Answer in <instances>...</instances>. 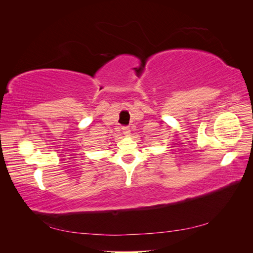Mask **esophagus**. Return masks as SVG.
<instances>
[{"instance_id":"esophagus-1","label":"esophagus","mask_w":253,"mask_h":253,"mask_svg":"<svg viewBox=\"0 0 253 253\" xmlns=\"http://www.w3.org/2000/svg\"><path fill=\"white\" fill-rule=\"evenodd\" d=\"M122 132H124L125 135H129V133H131V128H129V126H122Z\"/></svg>"}]
</instances>
